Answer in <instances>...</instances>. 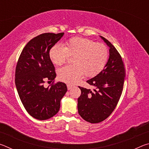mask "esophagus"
Here are the masks:
<instances>
[{
    "mask_svg": "<svg viewBox=\"0 0 149 149\" xmlns=\"http://www.w3.org/2000/svg\"><path fill=\"white\" fill-rule=\"evenodd\" d=\"M67 87H68V90H70V89H72V88L74 87V86H73V85H70V84H67Z\"/></svg>",
    "mask_w": 149,
    "mask_h": 149,
    "instance_id": "obj_1",
    "label": "esophagus"
}]
</instances>
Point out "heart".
<instances>
[{
	"label": "heart",
	"mask_w": 149,
	"mask_h": 149,
	"mask_svg": "<svg viewBox=\"0 0 149 149\" xmlns=\"http://www.w3.org/2000/svg\"><path fill=\"white\" fill-rule=\"evenodd\" d=\"M49 56L56 65L64 64L69 56H73V64L58 69L57 74L60 81L74 84L84 74L87 77H93L100 74L107 64L109 51L103 43L75 37L68 40L64 47L54 45L49 50Z\"/></svg>",
	"instance_id": "b5f03b06"
}]
</instances>
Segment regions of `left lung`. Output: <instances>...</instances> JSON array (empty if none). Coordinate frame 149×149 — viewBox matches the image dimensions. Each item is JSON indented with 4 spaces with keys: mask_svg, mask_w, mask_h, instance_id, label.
I'll use <instances>...</instances> for the list:
<instances>
[{
    "mask_svg": "<svg viewBox=\"0 0 149 149\" xmlns=\"http://www.w3.org/2000/svg\"><path fill=\"white\" fill-rule=\"evenodd\" d=\"M110 47V56L102 71L87 81L95 87L93 91L79 87L81 95L77 99L79 114L88 122H101L112 114L122 95L125 70L122 56L111 42L101 37Z\"/></svg>",
    "mask_w": 149,
    "mask_h": 149,
    "instance_id": "obj_1",
    "label": "left lung"
}]
</instances>
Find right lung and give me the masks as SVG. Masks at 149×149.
Here are the masks:
<instances>
[{
  "label": "right lung",
  "instance_id": "1",
  "mask_svg": "<svg viewBox=\"0 0 149 149\" xmlns=\"http://www.w3.org/2000/svg\"><path fill=\"white\" fill-rule=\"evenodd\" d=\"M64 33H45L27 42L17 60L15 84L19 99L29 114L35 119L45 120L54 116L60 110V100L67 91L64 83L54 84L56 76L49 52ZM52 84L44 87L45 81Z\"/></svg>",
  "mask_w": 149,
  "mask_h": 149
}]
</instances>
